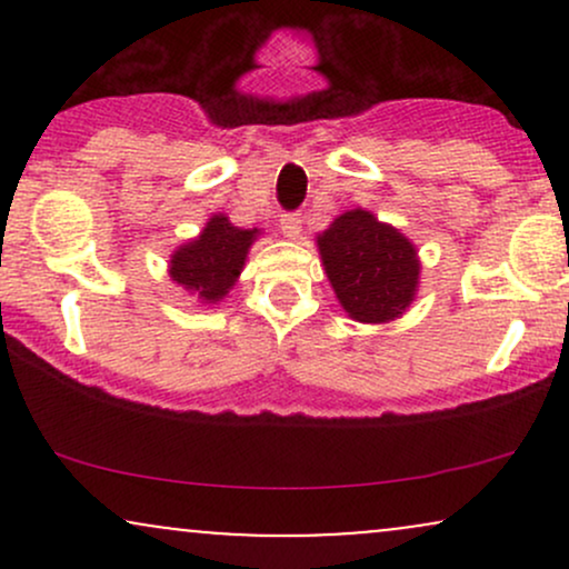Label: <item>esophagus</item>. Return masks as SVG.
<instances>
[{"instance_id":"34e87169","label":"esophagus","mask_w":569,"mask_h":569,"mask_svg":"<svg viewBox=\"0 0 569 569\" xmlns=\"http://www.w3.org/2000/svg\"><path fill=\"white\" fill-rule=\"evenodd\" d=\"M280 232L289 240H297L299 232H302V213H283L280 217Z\"/></svg>"}]
</instances>
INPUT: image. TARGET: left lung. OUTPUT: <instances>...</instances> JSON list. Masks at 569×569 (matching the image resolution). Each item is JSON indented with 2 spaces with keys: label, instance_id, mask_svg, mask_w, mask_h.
<instances>
[{
  "label": "left lung",
  "instance_id": "obj_1",
  "mask_svg": "<svg viewBox=\"0 0 569 569\" xmlns=\"http://www.w3.org/2000/svg\"><path fill=\"white\" fill-rule=\"evenodd\" d=\"M318 248L339 305L361 323L393 321L411 305L420 278L415 246L369 211L342 213Z\"/></svg>",
  "mask_w": 569,
  "mask_h": 569
}]
</instances>
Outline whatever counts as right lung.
<instances>
[{"label": "right lung", "mask_w": 569, "mask_h": 569, "mask_svg": "<svg viewBox=\"0 0 569 569\" xmlns=\"http://www.w3.org/2000/svg\"><path fill=\"white\" fill-rule=\"evenodd\" d=\"M257 230L232 227L227 217H213L198 240L171 257V278L206 302H219L243 270L246 253Z\"/></svg>", "instance_id": "1"}]
</instances>
